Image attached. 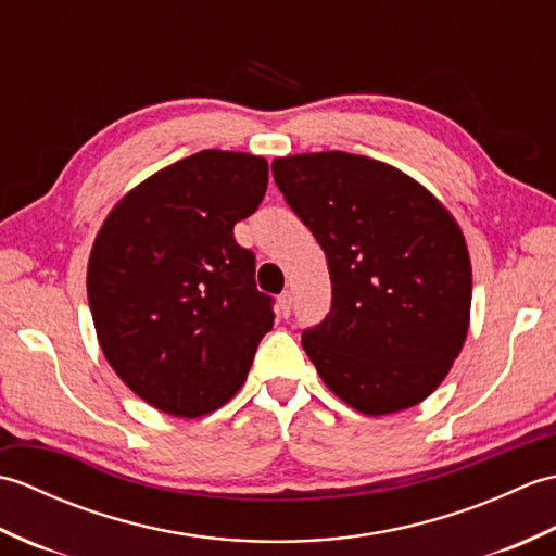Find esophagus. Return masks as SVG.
<instances>
[{
	"instance_id": "obj_1",
	"label": "esophagus",
	"mask_w": 556,
	"mask_h": 556,
	"mask_svg": "<svg viewBox=\"0 0 556 556\" xmlns=\"http://www.w3.org/2000/svg\"><path fill=\"white\" fill-rule=\"evenodd\" d=\"M279 313H281V317L291 315V291H285L279 296Z\"/></svg>"
}]
</instances>
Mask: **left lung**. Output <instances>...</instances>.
Returning a JSON list of instances; mask_svg holds the SVG:
<instances>
[{
	"label": "left lung",
	"mask_w": 556,
	"mask_h": 556,
	"mask_svg": "<svg viewBox=\"0 0 556 556\" xmlns=\"http://www.w3.org/2000/svg\"><path fill=\"white\" fill-rule=\"evenodd\" d=\"M271 176L327 257L332 305L301 339L325 384L365 416L420 404L468 332L454 217L404 172L349 152L281 157Z\"/></svg>",
	"instance_id": "1"
}]
</instances>
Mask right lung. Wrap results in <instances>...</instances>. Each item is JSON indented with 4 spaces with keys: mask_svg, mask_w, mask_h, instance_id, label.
Instances as JSON below:
<instances>
[{
    "mask_svg": "<svg viewBox=\"0 0 556 556\" xmlns=\"http://www.w3.org/2000/svg\"><path fill=\"white\" fill-rule=\"evenodd\" d=\"M265 191L263 157L195 152L134 188L92 245L88 301L104 356L169 416L227 404L275 323L255 253L233 239Z\"/></svg>",
    "mask_w": 556,
    "mask_h": 556,
    "instance_id": "1",
    "label": "right lung"
}]
</instances>
